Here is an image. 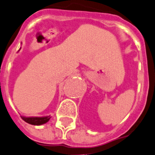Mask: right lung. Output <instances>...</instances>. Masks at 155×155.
Masks as SVG:
<instances>
[{
    "mask_svg": "<svg viewBox=\"0 0 155 155\" xmlns=\"http://www.w3.org/2000/svg\"><path fill=\"white\" fill-rule=\"evenodd\" d=\"M22 119L25 122L30 124L32 125H41L43 124H45L49 120L50 117H31V118H26V117H22Z\"/></svg>",
    "mask_w": 155,
    "mask_h": 155,
    "instance_id": "add662e5",
    "label": "right lung"
}]
</instances>
